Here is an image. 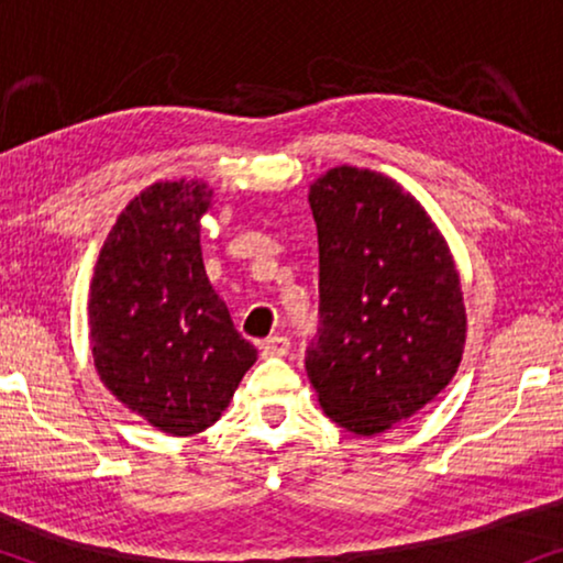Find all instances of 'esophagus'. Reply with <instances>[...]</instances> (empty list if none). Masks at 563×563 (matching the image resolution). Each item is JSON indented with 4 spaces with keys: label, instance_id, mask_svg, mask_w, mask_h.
Masks as SVG:
<instances>
[{
    "label": "esophagus",
    "instance_id": "1",
    "mask_svg": "<svg viewBox=\"0 0 563 563\" xmlns=\"http://www.w3.org/2000/svg\"><path fill=\"white\" fill-rule=\"evenodd\" d=\"M261 353L266 358H282L289 353V338L287 335H272L261 343Z\"/></svg>",
    "mask_w": 563,
    "mask_h": 563
}]
</instances>
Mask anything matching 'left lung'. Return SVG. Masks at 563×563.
<instances>
[{
  "label": "left lung",
  "mask_w": 563,
  "mask_h": 563,
  "mask_svg": "<svg viewBox=\"0 0 563 563\" xmlns=\"http://www.w3.org/2000/svg\"><path fill=\"white\" fill-rule=\"evenodd\" d=\"M318 225V333L305 368L325 415L374 435L428 405L466 341L459 274L418 199L387 176L341 166L310 189Z\"/></svg>",
  "instance_id": "8db88e82"
}]
</instances>
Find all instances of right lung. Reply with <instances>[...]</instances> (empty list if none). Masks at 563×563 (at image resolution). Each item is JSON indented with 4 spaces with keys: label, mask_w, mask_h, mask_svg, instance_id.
<instances>
[{
    "label": "right lung",
    "mask_w": 563,
    "mask_h": 563,
    "mask_svg": "<svg viewBox=\"0 0 563 563\" xmlns=\"http://www.w3.org/2000/svg\"><path fill=\"white\" fill-rule=\"evenodd\" d=\"M210 199L212 189L197 181L143 191L114 222L91 279L99 376L172 435L210 428L258 356L207 279L199 218Z\"/></svg>",
    "instance_id": "right-lung-1"
}]
</instances>
